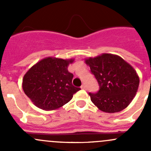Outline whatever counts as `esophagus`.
Returning a JSON list of instances; mask_svg holds the SVG:
<instances>
[{
	"label": "esophagus",
	"instance_id": "esophagus-1",
	"mask_svg": "<svg viewBox=\"0 0 151 151\" xmlns=\"http://www.w3.org/2000/svg\"><path fill=\"white\" fill-rule=\"evenodd\" d=\"M80 88H81L82 89H84V90L86 89V86H85V85L84 84H83V85H82V86L80 87Z\"/></svg>",
	"mask_w": 151,
	"mask_h": 151
}]
</instances>
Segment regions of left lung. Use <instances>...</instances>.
Here are the masks:
<instances>
[{"label":"left lung","mask_w":151,"mask_h":151,"mask_svg":"<svg viewBox=\"0 0 151 151\" xmlns=\"http://www.w3.org/2000/svg\"><path fill=\"white\" fill-rule=\"evenodd\" d=\"M98 82L96 93H88L91 100L100 110L118 112L126 107L136 95L139 77L131 65L112 54H103L85 60Z\"/></svg>","instance_id":"obj_1"}]
</instances>
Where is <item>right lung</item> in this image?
<instances>
[{"label":"right lung","instance_id":"right-lung-1","mask_svg":"<svg viewBox=\"0 0 151 151\" xmlns=\"http://www.w3.org/2000/svg\"><path fill=\"white\" fill-rule=\"evenodd\" d=\"M73 61L47 58L28 70L24 76L22 88L33 104L45 110H52L72 99L80 90L72 85L74 75L67 69Z\"/></svg>","mask_w":151,"mask_h":151}]
</instances>
